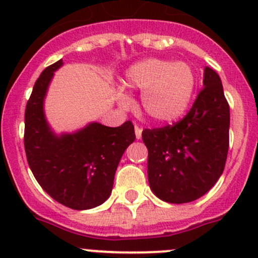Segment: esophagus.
<instances>
[{
    "label": "esophagus",
    "instance_id": "1",
    "mask_svg": "<svg viewBox=\"0 0 258 258\" xmlns=\"http://www.w3.org/2000/svg\"><path fill=\"white\" fill-rule=\"evenodd\" d=\"M135 132H136V139L137 140H140L141 139V136H142V128L140 126H135Z\"/></svg>",
    "mask_w": 258,
    "mask_h": 258
}]
</instances>
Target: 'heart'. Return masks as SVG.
<instances>
[{"mask_svg": "<svg viewBox=\"0 0 258 258\" xmlns=\"http://www.w3.org/2000/svg\"><path fill=\"white\" fill-rule=\"evenodd\" d=\"M196 83V74L189 64L158 58L137 62L124 76L127 87L142 91V111L157 123L173 122L186 112ZM118 98L122 103L127 102L123 91H119Z\"/></svg>", "mask_w": 258, "mask_h": 258, "instance_id": "heart-1", "label": "heart"}]
</instances>
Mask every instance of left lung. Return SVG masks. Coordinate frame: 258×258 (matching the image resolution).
Here are the masks:
<instances>
[{"label": "left lung", "mask_w": 258, "mask_h": 258, "mask_svg": "<svg viewBox=\"0 0 258 258\" xmlns=\"http://www.w3.org/2000/svg\"><path fill=\"white\" fill-rule=\"evenodd\" d=\"M191 110L173 124L145 128L147 175L158 199L187 204L210 191L225 170L230 145V106L221 79L205 69Z\"/></svg>", "instance_id": "obj_1"}]
</instances>
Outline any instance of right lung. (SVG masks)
Wrapping results in <instances>:
<instances>
[{"instance_id": "add662e5", "label": "right lung", "mask_w": 258, "mask_h": 258, "mask_svg": "<svg viewBox=\"0 0 258 258\" xmlns=\"http://www.w3.org/2000/svg\"><path fill=\"white\" fill-rule=\"evenodd\" d=\"M62 59L46 67L33 86L25 111V144L28 166L40 186L58 204L88 210L110 197L117 166L136 139L126 121L118 127L88 124L74 135L57 137L43 114V98Z\"/></svg>"}]
</instances>
